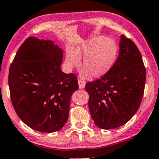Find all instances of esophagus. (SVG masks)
Returning <instances> with one entry per match:
<instances>
[{
  "label": "esophagus",
  "instance_id": "esophagus-1",
  "mask_svg": "<svg viewBox=\"0 0 159 159\" xmlns=\"http://www.w3.org/2000/svg\"><path fill=\"white\" fill-rule=\"evenodd\" d=\"M85 87V82L81 80H78V87L79 89H83Z\"/></svg>",
  "mask_w": 159,
  "mask_h": 159
}]
</instances>
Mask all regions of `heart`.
Returning <instances> with one entry per match:
<instances>
[{
    "mask_svg": "<svg viewBox=\"0 0 159 159\" xmlns=\"http://www.w3.org/2000/svg\"><path fill=\"white\" fill-rule=\"evenodd\" d=\"M117 55L118 46L114 40L102 36H93L75 49H67L66 63L69 68L78 66L81 63L80 57H84L81 75L100 78L110 71Z\"/></svg>",
    "mask_w": 159,
    "mask_h": 159,
    "instance_id": "b5f03b06",
    "label": "heart"
}]
</instances>
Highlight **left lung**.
<instances>
[{
  "mask_svg": "<svg viewBox=\"0 0 159 159\" xmlns=\"http://www.w3.org/2000/svg\"><path fill=\"white\" fill-rule=\"evenodd\" d=\"M145 81L141 54L132 40L121 35L119 56L112 68L85 85L95 124L102 129H112L129 122L139 108Z\"/></svg>",
  "mask_w": 159,
  "mask_h": 159,
  "instance_id": "1",
  "label": "left lung"
}]
</instances>
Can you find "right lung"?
<instances>
[{
	"instance_id": "right-lung-1",
	"label": "right lung",
	"mask_w": 159,
	"mask_h": 159,
	"mask_svg": "<svg viewBox=\"0 0 159 159\" xmlns=\"http://www.w3.org/2000/svg\"><path fill=\"white\" fill-rule=\"evenodd\" d=\"M63 50L52 40L31 36L16 52L9 72L12 105L27 126L52 133L69 117L72 95L78 89L77 77L62 72Z\"/></svg>"
}]
</instances>
